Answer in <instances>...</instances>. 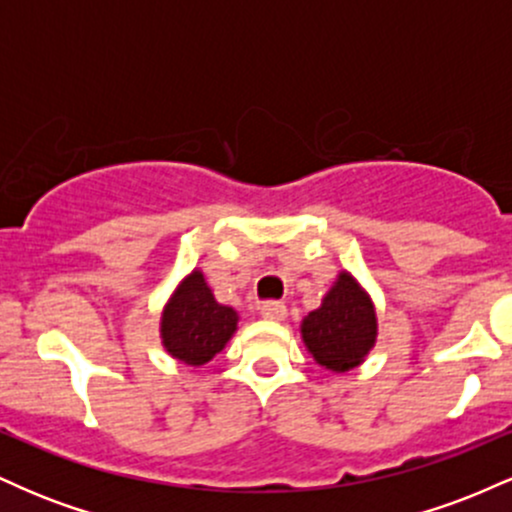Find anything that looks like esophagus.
Instances as JSON below:
<instances>
[{
  "label": "esophagus",
  "mask_w": 512,
  "mask_h": 512,
  "mask_svg": "<svg viewBox=\"0 0 512 512\" xmlns=\"http://www.w3.org/2000/svg\"><path fill=\"white\" fill-rule=\"evenodd\" d=\"M260 315H262L267 322H281V320H286V315H289V310H286L284 303L269 301V303H264L262 308H260Z\"/></svg>",
  "instance_id": "obj_1"
}]
</instances>
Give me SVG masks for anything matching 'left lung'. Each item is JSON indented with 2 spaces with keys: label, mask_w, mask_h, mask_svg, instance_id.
Returning a JSON list of instances; mask_svg holds the SVG:
<instances>
[{
  "label": "left lung",
  "mask_w": 512,
  "mask_h": 512,
  "mask_svg": "<svg viewBox=\"0 0 512 512\" xmlns=\"http://www.w3.org/2000/svg\"><path fill=\"white\" fill-rule=\"evenodd\" d=\"M301 339L317 366L346 373L366 361L378 342V315L370 293L351 272L337 274L320 308L303 317Z\"/></svg>",
  "instance_id": "1"
}]
</instances>
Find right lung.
<instances>
[{"label": "right lung", "instance_id": "right-lung-1", "mask_svg": "<svg viewBox=\"0 0 512 512\" xmlns=\"http://www.w3.org/2000/svg\"><path fill=\"white\" fill-rule=\"evenodd\" d=\"M238 320L236 310L216 301L204 272L195 267L163 305L158 332L170 356L199 368L226 349L238 330Z\"/></svg>", "mask_w": 512, "mask_h": 512}]
</instances>
